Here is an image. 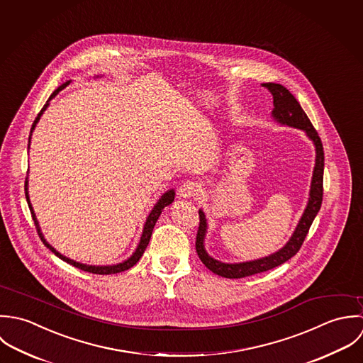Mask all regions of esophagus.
Masks as SVG:
<instances>
[{
  "mask_svg": "<svg viewBox=\"0 0 363 363\" xmlns=\"http://www.w3.org/2000/svg\"><path fill=\"white\" fill-rule=\"evenodd\" d=\"M201 194V185L198 182L194 181H185L181 186H179V196L184 199H192L199 196Z\"/></svg>",
  "mask_w": 363,
  "mask_h": 363,
  "instance_id": "1",
  "label": "esophagus"
}]
</instances>
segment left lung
Returning <instances> with one entry per match:
<instances>
[{
  "label": "left lung",
  "instance_id": "left-lung-1",
  "mask_svg": "<svg viewBox=\"0 0 363 363\" xmlns=\"http://www.w3.org/2000/svg\"><path fill=\"white\" fill-rule=\"evenodd\" d=\"M262 86H265L274 96L275 108L272 111V118L281 125H286L290 128L304 130L307 138L313 142V145L315 147V164H314L311 185H310V196H308V202H307L303 216L298 220V224H297L296 230L293 231L286 245L268 257H264V258H259L255 261L238 262V264H224V262H220L218 259L212 258L205 250V235H206V230H208V221H206L203 211H199V228H198V234H196V252L208 269H211L218 277L230 278V279H238V278H245V277H251L255 274H261V272L269 271V269L277 268V267L282 265L284 262L289 261L290 258L294 257L297 254V251L300 250V247L310 230V225H311L314 218L317 216V213L321 208V202H323L324 150H323V143H321V139H320L317 130L313 128L310 119L301 109L297 99L290 94L289 89H286L284 85L275 84V82H267V84H262Z\"/></svg>",
  "mask_w": 363,
  "mask_h": 363
}]
</instances>
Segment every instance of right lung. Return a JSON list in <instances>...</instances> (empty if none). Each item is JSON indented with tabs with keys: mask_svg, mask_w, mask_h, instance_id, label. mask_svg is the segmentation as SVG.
Segmentation results:
<instances>
[{
	"mask_svg": "<svg viewBox=\"0 0 363 363\" xmlns=\"http://www.w3.org/2000/svg\"><path fill=\"white\" fill-rule=\"evenodd\" d=\"M70 84V81H67V82H65V84H62L52 95H50V98H49V101L50 99H53L63 88H66L67 85ZM49 101L46 102V105L42 108V111L39 112V115L36 116V119H35V122H33V125H32V129H30V135H32V132H33V129L36 128V123L39 122V119H40V116L43 115V112L46 111V108L49 106ZM29 143H30V136H29ZM29 147V145H28ZM25 196H26V202H28V206H29V209H30V213H32V218H33V221H35V225H36V230H38V234H39V237L42 238V241H43V244L52 251V252H55V255H57L60 259H63V261H66L67 264H70V265H73L75 268H78V269H81V271H85V272H91V274H96V275H111V274H118V272H123V271H126V269H129V268H132L133 265H136L138 264V261L142 258V255H143V252H145V248H147V245H148V241H150V238H151V234H152V228H154V225H155V223H157V220L160 218V215H161V212H162V209L165 208V206H168V205H171L172 202H174V198H175V191L174 189H169V191H167L158 201H157V203L154 205V208L151 209V212H150V215H148V218L145 220V228H143V234H142V237H140V242H139V245H138V248H136V251L133 252V255L130 257V258H128L126 261H123V262H121V264H116V265H106V267H95V265H86V264H79V262H75L73 259H70V258H67V257H65V255H62L59 251H56L46 240H45V237H43V234H42V231H40V227H39V223H38V218H36V215H35V212H33V208H32V205H30V201H29V194H28V178H26V181H25Z\"/></svg>",
	"mask_w": 363,
	"mask_h": 363,
	"instance_id": "obj_1",
	"label": "right lung"
}]
</instances>
